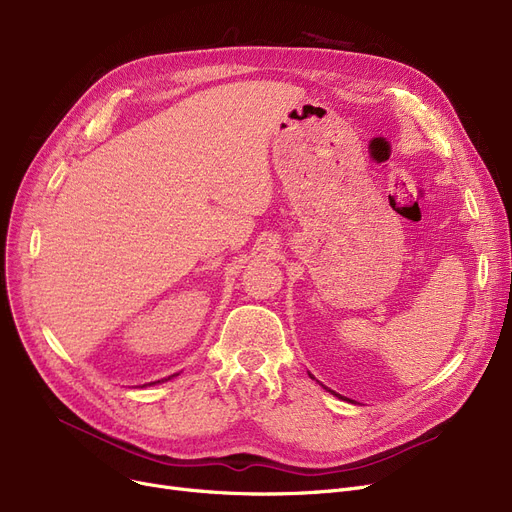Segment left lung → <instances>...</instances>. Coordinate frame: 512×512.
I'll return each instance as SVG.
<instances>
[{
    "label": "left lung",
    "mask_w": 512,
    "mask_h": 512,
    "mask_svg": "<svg viewBox=\"0 0 512 512\" xmlns=\"http://www.w3.org/2000/svg\"><path fill=\"white\" fill-rule=\"evenodd\" d=\"M311 378H313V375H311Z\"/></svg>",
    "instance_id": "8db88e82"
}]
</instances>
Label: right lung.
<instances>
[{"label":"right lung","instance_id":"right-lung-1","mask_svg":"<svg viewBox=\"0 0 512 512\" xmlns=\"http://www.w3.org/2000/svg\"><path fill=\"white\" fill-rule=\"evenodd\" d=\"M170 378H174V375H170ZM170 378H168V380H170Z\"/></svg>","mask_w":512,"mask_h":512}]
</instances>
